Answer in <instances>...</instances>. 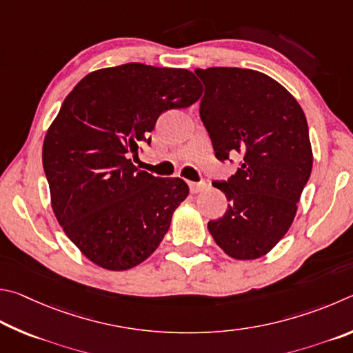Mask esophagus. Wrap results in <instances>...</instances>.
<instances>
[{"instance_id": "1", "label": "esophagus", "mask_w": 353, "mask_h": 353, "mask_svg": "<svg viewBox=\"0 0 353 353\" xmlns=\"http://www.w3.org/2000/svg\"><path fill=\"white\" fill-rule=\"evenodd\" d=\"M189 188H190V192H192V194H199V192H201L203 189L206 188V183H194V181H190L189 183Z\"/></svg>"}]
</instances>
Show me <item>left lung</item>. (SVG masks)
Wrapping results in <instances>:
<instances>
[{"mask_svg":"<svg viewBox=\"0 0 353 353\" xmlns=\"http://www.w3.org/2000/svg\"><path fill=\"white\" fill-rule=\"evenodd\" d=\"M205 83L200 117L220 161L240 154L228 181L212 184L230 201L208 230L228 256L267 254L292 226L310 178L313 153L298 101L263 72L243 68L195 70Z\"/></svg>","mask_w":353,"mask_h":353,"instance_id":"1","label":"left lung"}]
</instances>
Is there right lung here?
Returning a JSON list of instances; mask_svg holds the SVG:
<instances>
[{
    "mask_svg": "<svg viewBox=\"0 0 353 353\" xmlns=\"http://www.w3.org/2000/svg\"><path fill=\"white\" fill-rule=\"evenodd\" d=\"M194 72L125 63L90 72L61 103L43 142L52 211L85 257L111 271L144 262L186 200L181 178L136 169L130 154L159 114L199 101Z\"/></svg>",
    "mask_w": 353,
    "mask_h": 353,
    "instance_id": "obj_1",
    "label": "right lung"
}]
</instances>
